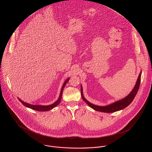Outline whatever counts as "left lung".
Listing matches in <instances>:
<instances>
[{"label": "left lung", "instance_id": "left-lung-1", "mask_svg": "<svg viewBox=\"0 0 152 152\" xmlns=\"http://www.w3.org/2000/svg\"><path fill=\"white\" fill-rule=\"evenodd\" d=\"M141 76V72H140V75L138 76V78L137 82H136V84L134 87L133 89L130 92V94L122 100L116 101L115 102H114L110 105H109L105 106V107H100V106L95 105L94 104L90 103L89 101H87V100L84 97L83 94V89H82V87L81 86V94L82 96V99L90 107H91L92 108L94 109L97 111L102 112H106V113H112V112H115L116 111L120 110L121 109L126 108V107H128L134 99L137 93L138 90L139 89L140 85Z\"/></svg>", "mask_w": 152, "mask_h": 152}]
</instances>
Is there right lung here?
<instances>
[{"label":"right lung","mask_w":152,"mask_h":152,"mask_svg":"<svg viewBox=\"0 0 152 152\" xmlns=\"http://www.w3.org/2000/svg\"><path fill=\"white\" fill-rule=\"evenodd\" d=\"M69 79L66 80L64 82L62 88H61V92H60V96L58 97V99L57 101L56 102H55L53 104L50 105H47V106H44V105H31L29 104H27L26 102H24L23 101L21 100L20 99H18L20 101L22 102V104L23 105H24L25 107H27V108H29L32 109H34V110H37V111H42V112H44V111H48L49 110H51L52 108H55V107H56L58 105V104L60 103V102L61 101V97H62V94H63V90L64 89V87H65V84H66V83L68 81Z\"/></svg>","instance_id":"obj_1"}]
</instances>
